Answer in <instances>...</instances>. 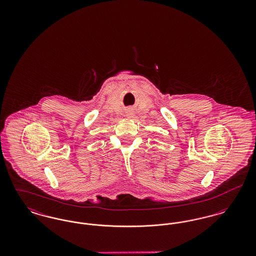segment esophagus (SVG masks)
I'll return each instance as SVG.
<instances>
[{"label": "esophagus", "instance_id": "34e87169", "mask_svg": "<svg viewBox=\"0 0 256 256\" xmlns=\"http://www.w3.org/2000/svg\"><path fill=\"white\" fill-rule=\"evenodd\" d=\"M132 112H128V117H132Z\"/></svg>", "mask_w": 256, "mask_h": 256}]
</instances>
